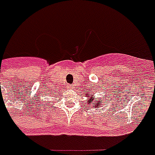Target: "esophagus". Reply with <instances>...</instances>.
I'll use <instances>...</instances> for the list:
<instances>
[{
  "mask_svg": "<svg viewBox=\"0 0 155 155\" xmlns=\"http://www.w3.org/2000/svg\"><path fill=\"white\" fill-rule=\"evenodd\" d=\"M67 88H69L70 90H71V89L74 88V85H72V84H68V85H67Z\"/></svg>",
  "mask_w": 155,
  "mask_h": 155,
  "instance_id": "esophagus-1",
  "label": "esophagus"
}]
</instances>
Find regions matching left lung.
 <instances>
[{
    "instance_id": "obj_1",
    "label": "left lung",
    "mask_w": 155,
    "mask_h": 155,
    "mask_svg": "<svg viewBox=\"0 0 155 155\" xmlns=\"http://www.w3.org/2000/svg\"><path fill=\"white\" fill-rule=\"evenodd\" d=\"M91 101H93V99H91ZM95 101L98 102V101H101V99H99V101H98V99H96V98H95ZM88 103H90V101H88ZM92 104H93V105H94V102H92ZM99 106H101V104H97V105H96V107H99ZM95 107H96V106H95Z\"/></svg>"
}]
</instances>
